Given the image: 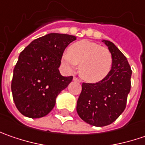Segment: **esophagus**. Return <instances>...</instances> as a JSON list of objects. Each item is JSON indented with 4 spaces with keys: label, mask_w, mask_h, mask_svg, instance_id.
I'll list each match as a JSON object with an SVG mask.
<instances>
[{
    "label": "esophagus",
    "mask_w": 145,
    "mask_h": 145,
    "mask_svg": "<svg viewBox=\"0 0 145 145\" xmlns=\"http://www.w3.org/2000/svg\"><path fill=\"white\" fill-rule=\"evenodd\" d=\"M73 81H77V82H81V80L80 79H78L77 77H73Z\"/></svg>",
    "instance_id": "1"
}]
</instances>
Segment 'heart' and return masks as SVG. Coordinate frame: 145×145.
<instances>
[{
  "mask_svg": "<svg viewBox=\"0 0 145 145\" xmlns=\"http://www.w3.org/2000/svg\"><path fill=\"white\" fill-rule=\"evenodd\" d=\"M62 63L73 71L79 64L78 72L83 80L97 83L104 80L110 73L113 58L107 48L89 40H81L72 44L69 51L62 54Z\"/></svg>",
  "mask_w": 145,
  "mask_h": 145,
  "instance_id": "heart-1",
  "label": "heart"
}]
</instances>
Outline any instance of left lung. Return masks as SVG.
Instances as JSON below:
<instances>
[{
	"label": "left lung",
	"mask_w": 145,
	"mask_h": 145,
	"mask_svg": "<svg viewBox=\"0 0 145 145\" xmlns=\"http://www.w3.org/2000/svg\"><path fill=\"white\" fill-rule=\"evenodd\" d=\"M113 58L108 76L97 83H82L76 103V111L81 120L95 127L112 123L126 108L131 89V69L125 56L114 43L103 40Z\"/></svg>",
	"instance_id": "1"
}]
</instances>
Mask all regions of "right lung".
Listing matches in <instances>:
<instances>
[{
    "mask_svg": "<svg viewBox=\"0 0 145 145\" xmlns=\"http://www.w3.org/2000/svg\"><path fill=\"white\" fill-rule=\"evenodd\" d=\"M73 35L51 33L35 39L20 53L14 69L11 89L21 114L31 119L47 115L58 94L69 86L72 76H63L59 67Z\"/></svg>",
    "mask_w": 145,
    "mask_h": 145,
    "instance_id": "1",
    "label": "right lung"
}]
</instances>
